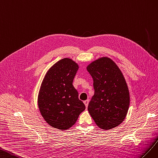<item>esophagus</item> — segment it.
Wrapping results in <instances>:
<instances>
[{"instance_id": "esophagus-1", "label": "esophagus", "mask_w": 158, "mask_h": 158, "mask_svg": "<svg viewBox=\"0 0 158 158\" xmlns=\"http://www.w3.org/2000/svg\"><path fill=\"white\" fill-rule=\"evenodd\" d=\"M89 101L88 100H86V101H85L83 102H84V104H85V106H86V108H87V106H88V105H89Z\"/></svg>"}]
</instances>
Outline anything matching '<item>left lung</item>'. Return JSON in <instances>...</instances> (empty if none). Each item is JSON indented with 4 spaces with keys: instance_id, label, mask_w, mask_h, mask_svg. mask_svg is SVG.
Wrapping results in <instances>:
<instances>
[{
    "instance_id": "8db88e82",
    "label": "left lung",
    "mask_w": 158,
    "mask_h": 158,
    "mask_svg": "<svg viewBox=\"0 0 158 158\" xmlns=\"http://www.w3.org/2000/svg\"><path fill=\"white\" fill-rule=\"evenodd\" d=\"M87 69L94 89L88 105L89 114L100 128H113L124 121L129 109L130 93L124 75L107 57L93 61Z\"/></svg>"
}]
</instances>
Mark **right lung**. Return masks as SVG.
Segmentation results:
<instances>
[{"mask_svg": "<svg viewBox=\"0 0 158 158\" xmlns=\"http://www.w3.org/2000/svg\"><path fill=\"white\" fill-rule=\"evenodd\" d=\"M78 69L74 61L64 58L49 69L42 81L38 97V108L44 119L53 128L68 130L85 109L73 85Z\"/></svg>", "mask_w": 158, "mask_h": 158, "instance_id": "right-lung-1", "label": "right lung"}]
</instances>
